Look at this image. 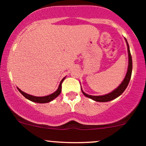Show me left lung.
I'll use <instances>...</instances> for the list:
<instances>
[{
    "label": "left lung",
    "instance_id": "left-lung-1",
    "mask_svg": "<svg viewBox=\"0 0 146 146\" xmlns=\"http://www.w3.org/2000/svg\"><path fill=\"white\" fill-rule=\"evenodd\" d=\"M126 42V44H127L128 47V54H129V66H128V70L127 73H126V76H125L124 79L122 81L121 83L119 85L118 88H116L114 90H113L112 92H110V93L107 94L105 95H102V96H93V95H90L88 94L85 93V92L82 91L81 88V91L84 95L87 98H89L90 99L93 100L96 102H109L111 101L112 100L116 99L117 98H118L119 96H120L124 90H126V88H127L128 85H129V82L130 81L131 77V73H132V58L131 55L130 49H129V46L128 44L127 40L125 39Z\"/></svg>",
    "mask_w": 146,
    "mask_h": 146
}]
</instances>
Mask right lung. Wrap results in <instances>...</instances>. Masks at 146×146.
I'll list each match as a JSON object with an SVG mask.
<instances>
[{
	"mask_svg": "<svg viewBox=\"0 0 146 146\" xmlns=\"http://www.w3.org/2000/svg\"><path fill=\"white\" fill-rule=\"evenodd\" d=\"M65 78H66V77L64 78L61 80V81L59 84V86H58V89L56 90V91L54 92V93L51 94V95H47V96H44V97L33 96V95H29V94L25 93V92L22 91L20 89H19L18 88H17V90H18L19 92H20V93L25 97V98H27V99L29 100L34 102H36V103H47L52 101L53 100L55 99L56 98H57V97L60 95V93H61V88H62V87H61V84H62V82L64 80Z\"/></svg>",
	"mask_w": 146,
	"mask_h": 146,
	"instance_id": "add662e5",
	"label": "right lung"
}]
</instances>
